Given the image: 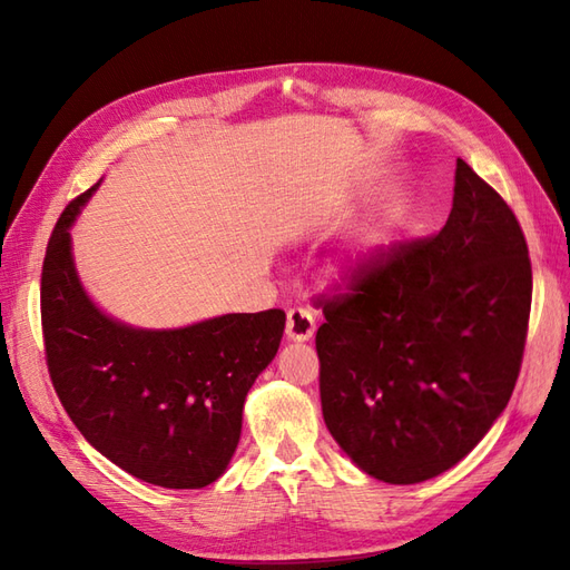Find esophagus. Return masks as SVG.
<instances>
[{"mask_svg":"<svg viewBox=\"0 0 570 570\" xmlns=\"http://www.w3.org/2000/svg\"><path fill=\"white\" fill-rule=\"evenodd\" d=\"M313 333H316V318H313V311L306 306H294L286 313V337L288 341L304 343L311 341Z\"/></svg>","mask_w":570,"mask_h":570,"instance_id":"obj_1","label":"esophagus"}]
</instances>
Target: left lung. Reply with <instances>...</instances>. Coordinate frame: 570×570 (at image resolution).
I'll use <instances>...</instances> for the list:
<instances>
[{
  "label": "left lung",
  "instance_id": "8db88e82",
  "mask_svg": "<svg viewBox=\"0 0 570 570\" xmlns=\"http://www.w3.org/2000/svg\"><path fill=\"white\" fill-rule=\"evenodd\" d=\"M325 426L367 475L414 485L453 468L498 419L522 370L529 247L510 205L458 159L453 210L313 298Z\"/></svg>",
  "mask_w": 570,
  "mask_h": 570
}]
</instances>
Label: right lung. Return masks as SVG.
Returning <instances> with one entry per match:
<instances>
[{"label":"right lung","mask_w":570,"mask_h":570,"mask_svg":"<svg viewBox=\"0 0 570 570\" xmlns=\"http://www.w3.org/2000/svg\"><path fill=\"white\" fill-rule=\"evenodd\" d=\"M80 193L48 239L41 331L48 377L95 451L151 485L198 490L223 475L242 406L274 360L286 313H227L178 331H135L92 306L70 257Z\"/></svg>","instance_id":"right-lung-1"}]
</instances>
